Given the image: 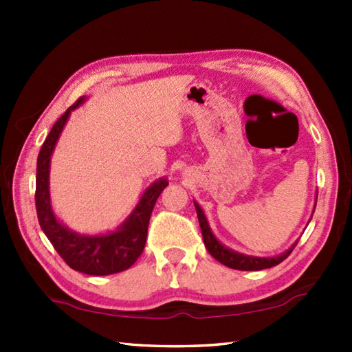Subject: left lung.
Returning a JSON list of instances; mask_svg holds the SVG:
<instances>
[{
    "instance_id": "obj_1",
    "label": "left lung",
    "mask_w": 352,
    "mask_h": 352,
    "mask_svg": "<svg viewBox=\"0 0 352 352\" xmlns=\"http://www.w3.org/2000/svg\"><path fill=\"white\" fill-rule=\"evenodd\" d=\"M195 210H197V217H199V223H200V230H201V236H204V242L205 247L214 259H217L220 264H223L230 269L234 270H264V269H270V267L278 265L279 262H283L287 256L292 253V250L295 248V245L289 248L287 252L283 253L281 256H276V258H253V256H245L241 253H236L233 250L223 247L220 243L214 234L211 233L210 225L206 222V217L201 208L195 204Z\"/></svg>"
}]
</instances>
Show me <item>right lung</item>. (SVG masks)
I'll use <instances>...</instances> for the list:
<instances>
[{
  "instance_id": "1",
  "label": "right lung",
  "mask_w": 352,
  "mask_h": 352,
  "mask_svg": "<svg viewBox=\"0 0 352 352\" xmlns=\"http://www.w3.org/2000/svg\"><path fill=\"white\" fill-rule=\"evenodd\" d=\"M83 102L79 98L52 126L46 136L37 158V180H35V208L38 223L47 239L67 262L71 269L85 275L105 276L127 270L140 258L146 245L147 228L153 206L160 194L168 186V180H158L148 188L140 200L138 206L118 231L102 236H80L56 219L50 204V163L54 146L62 133L71 110Z\"/></svg>"
}]
</instances>
